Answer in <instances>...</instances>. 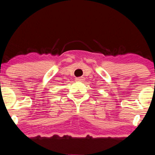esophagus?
Returning <instances> with one entry per match:
<instances>
[{"label":"esophagus","instance_id":"34e87169","mask_svg":"<svg viewBox=\"0 0 155 155\" xmlns=\"http://www.w3.org/2000/svg\"><path fill=\"white\" fill-rule=\"evenodd\" d=\"M83 80H84V79H83L82 77H80V78H77L76 81H83Z\"/></svg>","mask_w":155,"mask_h":155}]
</instances>
